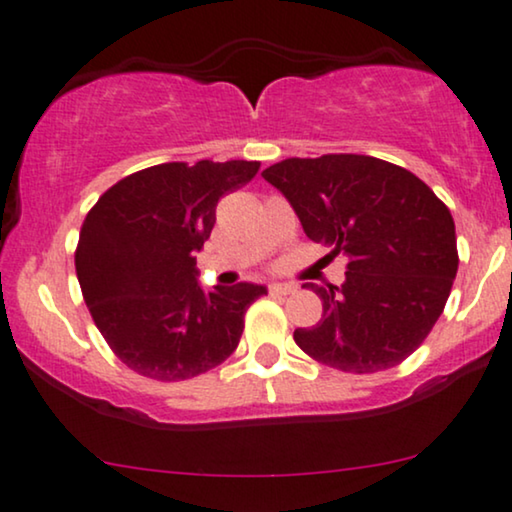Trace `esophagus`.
Returning a JSON list of instances; mask_svg holds the SVG:
<instances>
[{
    "mask_svg": "<svg viewBox=\"0 0 512 512\" xmlns=\"http://www.w3.org/2000/svg\"><path fill=\"white\" fill-rule=\"evenodd\" d=\"M269 292L271 295H292V292H297V285L295 283H271Z\"/></svg>",
    "mask_w": 512,
    "mask_h": 512,
    "instance_id": "obj_1",
    "label": "esophagus"
}]
</instances>
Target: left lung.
Instances as JSON below:
<instances>
[{"label":"left lung","mask_w":512,"mask_h":512,"mask_svg":"<svg viewBox=\"0 0 512 512\" xmlns=\"http://www.w3.org/2000/svg\"><path fill=\"white\" fill-rule=\"evenodd\" d=\"M304 234L349 260L342 285L304 283L323 318L295 342L342 372L388 370L414 353L440 318L459 269L454 220L410 170L360 154L285 159L262 173Z\"/></svg>","instance_id":"obj_1"}]
</instances>
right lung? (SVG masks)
I'll use <instances>...</instances> for the list:
<instances>
[{
	"label": "right lung",
	"instance_id": "obj_1",
	"mask_svg": "<svg viewBox=\"0 0 512 512\" xmlns=\"http://www.w3.org/2000/svg\"><path fill=\"white\" fill-rule=\"evenodd\" d=\"M257 170V161L159 163L109 187L86 215L74 255L81 292L133 372L192 379L236 351L245 311L267 285L203 290L196 252L215 227L217 201Z\"/></svg>",
	"mask_w": 512,
	"mask_h": 512
}]
</instances>
